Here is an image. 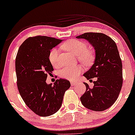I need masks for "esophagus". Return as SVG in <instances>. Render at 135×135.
Segmentation results:
<instances>
[{"mask_svg":"<svg viewBox=\"0 0 135 135\" xmlns=\"http://www.w3.org/2000/svg\"><path fill=\"white\" fill-rule=\"evenodd\" d=\"M75 84H76V82H73V81H71V86H74V85H75Z\"/></svg>","mask_w":135,"mask_h":135,"instance_id":"obj_1","label":"esophagus"}]
</instances>
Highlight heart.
I'll return each instance as SVG.
<instances>
[{
  "instance_id": "obj_1",
  "label": "heart",
  "mask_w": 135,
  "mask_h": 135,
  "mask_svg": "<svg viewBox=\"0 0 135 135\" xmlns=\"http://www.w3.org/2000/svg\"><path fill=\"white\" fill-rule=\"evenodd\" d=\"M61 47L72 54L78 56L79 60L85 66L91 65L95 58V53L91 49L86 48L85 42L78 39H71L62 44ZM58 50L54 48L51 49L49 55L50 62L53 67H58L60 64L58 58ZM80 66H66L62 68L60 72V75L62 78L70 80L77 79L82 72Z\"/></svg>"
}]
</instances>
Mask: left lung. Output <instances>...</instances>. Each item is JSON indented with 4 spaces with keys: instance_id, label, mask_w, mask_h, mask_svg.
Wrapping results in <instances>:
<instances>
[{
    "instance_id": "left-lung-1",
    "label": "left lung",
    "mask_w": 135,
    "mask_h": 135,
    "mask_svg": "<svg viewBox=\"0 0 135 135\" xmlns=\"http://www.w3.org/2000/svg\"><path fill=\"white\" fill-rule=\"evenodd\" d=\"M76 38L87 40L95 50L94 64L84 76L88 80L97 77V80L92 88L84 82L86 91L81 103L90 110L103 111L115 102L122 86V64L117 45L103 33L86 32Z\"/></svg>"
}]
</instances>
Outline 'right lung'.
I'll return each mask as SVG.
<instances>
[{"label":"right lung","instance_id":"add662e5","mask_svg":"<svg viewBox=\"0 0 135 135\" xmlns=\"http://www.w3.org/2000/svg\"><path fill=\"white\" fill-rule=\"evenodd\" d=\"M62 40L47 36L29 37L21 44L15 60L18 91L25 104L35 114L47 117L56 113L62 104L69 81L60 79L47 84L53 68L49 55Z\"/></svg>","mask_w":135,"mask_h":135}]
</instances>
